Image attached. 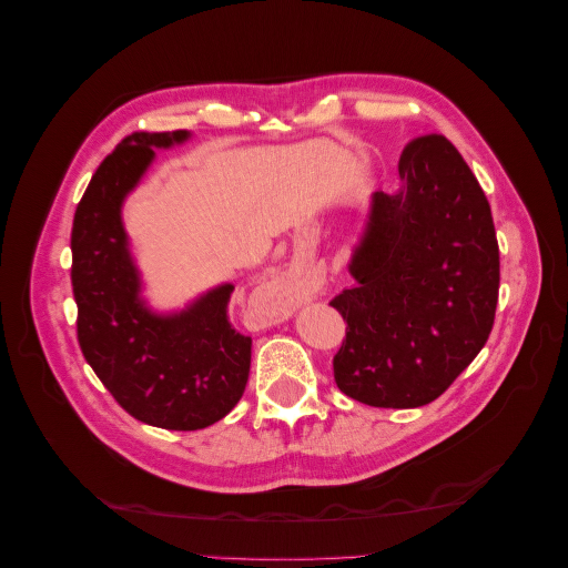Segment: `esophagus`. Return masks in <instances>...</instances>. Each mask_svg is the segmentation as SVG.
<instances>
[{
	"instance_id": "34e87169",
	"label": "esophagus",
	"mask_w": 568,
	"mask_h": 568,
	"mask_svg": "<svg viewBox=\"0 0 568 568\" xmlns=\"http://www.w3.org/2000/svg\"><path fill=\"white\" fill-rule=\"evenodd\" d=\"M265 294L274 303H277L280 307H296L303 301V296H305V288L298 282H284V280H280V282L267 284L265 286Z\"/></svg>"
}]
</instances>
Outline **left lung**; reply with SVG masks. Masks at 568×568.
<instances>
[{
	"mask_svg": "<svg viewBox=\"0 0 568 568\" xmlns=\"http://www.w3.org/2000/svg\"><path fill=\"white\" fill-rule=\"evenodd\" d=\"M400 186L374 192L367 232L334 305L346 338L334 355L341 393L372 407H422L486 346L500 291L490 203L443 134L412 140Z\"/></svg>",
	"mask_w": 568,
	"mask_h": 568,
	"instance_id": "obj_1",
	"label": "left lung"
}]
</instances>
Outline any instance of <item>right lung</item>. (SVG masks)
Masks as SVG:
<instances>
[{
    "label": "right lung",
    "mask_w": 568,
    "mask_h": 568,
    "mask_svg": "<svg viewBox=\"0 0 568 568\" xmlns=\"http://www.w3.org/2000/svg\"><path fill=\"white\" fill-rule=\"evenodd\" d=\"M186 136L132 132L97 168L71 232L80 351L128 415L168 432L220 422L244 395L251 369V336L239 334L227 315L232 284L168 317L140 301L120 203L153 161V146Z\"/></svg>",
    "instance_id": "1"
}]
</instances>
